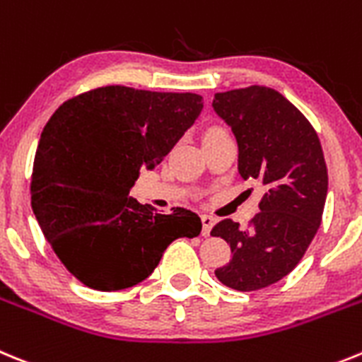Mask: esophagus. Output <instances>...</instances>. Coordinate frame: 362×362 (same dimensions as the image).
Instances as JSON below:
<instances>
[{
	"label": "esophagus",
	"mask_w": 362,
	"mask_h": 362,
	"mask_svg": "<svg viewBox=\"0 0 362 362\" xmlns=\"http://www.w3.org/2000/svg\"><path fill=\"white\" fill-rule=\"evenodd\" d=\"M214 223H216V218L211 216V214H202V234H204V236H209Z\"/></svg>",
	"instance_id": "1"
}]
</instances>
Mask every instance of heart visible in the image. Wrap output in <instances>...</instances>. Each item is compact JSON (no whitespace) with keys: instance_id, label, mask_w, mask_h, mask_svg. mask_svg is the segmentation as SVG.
<instances>
[{"instance_id":"1","label":"heart","mask_w":362,"mask_h":362,"mask_svg":"<svg viewBox=\"0 0 362 362\" xmlns=\"http://www.w3.org/2000/svg\"><path fill=\"white\" fill-rule=\"evenodd\" d=\"M213 132H220V129H218V128H213V129H209V132H207V133H213Z\"/></svg>"}]
</instances>
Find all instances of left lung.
Masks as SVG:
<instances>
[{
	"instance_id": "left-lung-1",
	"label": "left lung",
	"mask_w": 362,
	"mask_h": 362,
	"mask_svg": "<svg viewBox=\"0 0 362 362\" xmlns=\"http://www.w3.org/2000/svg\"><path fill=\"white\" fill-rule=\"evenodd\" d=\"M213 108L236 136L240 175L265 189L247 229L226 218L211 230L233 252L214 274L234 291H259L292 272L321 226L328 191L323 148L307 117L272 88L216 93Z\"/></svg>"
}]
</instances>
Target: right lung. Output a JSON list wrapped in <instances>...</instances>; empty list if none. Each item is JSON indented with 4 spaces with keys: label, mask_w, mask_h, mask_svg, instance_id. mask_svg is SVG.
Returning <instances> with one entry per match:
<instances>
[{
    "label": "right lung",
    "mask_w": 362,
    "mask_h": 362,
    "mask_svg": "<svg viewBox=\"0 0 362 362\" xmlns=\"http://www.w3.org/2000/svg\"><path fill=\"white\" fill-rule=\"evenodd\" d=\"M197 93L103 86L64 100L45 126L32 169V209L71 276L122 291L151 274L177 238L200 234L197 213H155L129 197L200 115Z\"/></svg>",
    "instance_id": "right-lung-1"
}]
</instances>
